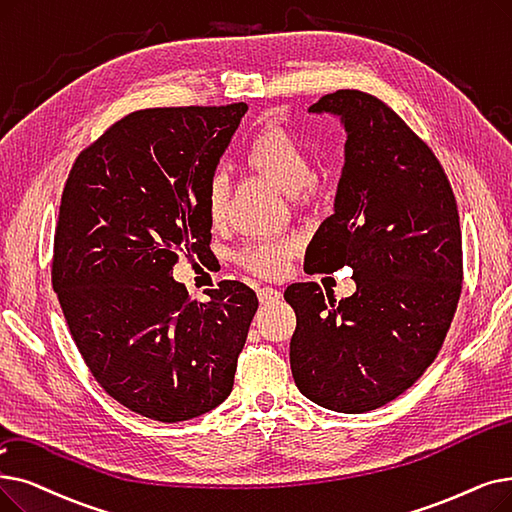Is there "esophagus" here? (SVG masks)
Returning <instances> with one entry per match:
<instances>
[{"label":"esophagus","mask_w":512,"mask_h":512,"mask_svg":"<svg viewBox=\"0 0 512 512\" xmlns=\"http://www.w3.org/2000/svg\"><path fill=\"white\" fill-rule=\"evenodd\" d=\"M257 295H259V301H261V303H274V301H278V299L282 297V293L276 291V288H272V286L259 288Z\"/></svg>","instance_id":"1"}]
</instances>
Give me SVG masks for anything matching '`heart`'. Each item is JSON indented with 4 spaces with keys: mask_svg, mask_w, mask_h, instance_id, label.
Here are the masks:
<instances>
[{
    "mask_svg": "<svg viewBox=\"0 0 512 512\" xmlns=\"http://www.w3.org/2000/svg\"><path fill=\"white\" fill-rule=\"evenodd\" d=\"M244 163L268 175L288 194H299L314 180V159L293 131L284 127H265L249 142L244 150ZM207 217L213 226H221L228 213V180L224 173H213L207 182L205 192ZM297 251V242L293 238H263L253 244H247L240 253L238 261L244 268L259 276H280L288 259Z\"/></svg>",
    "mask_w": 512,
    "mask_h": 512,
    "instance_id": "1",
    "label": "heart"
}]
</instances>
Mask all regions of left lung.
I'll use <instances>...</instances> for the list:
<instances>
[{"instance_id":"1","label":"left lung","mask_w":512,"mask_h":512,"mask_svg":"<svg viewBox=\"0 0 512 512\" xmlns=\"http://www.w3.org/2000/svg\"><path fill=\"white\" fill-rule=\"evenodd\" d=\"M307 110L339 117L347 142L335 209L305 265H347L355 293L337 303L316 282L286 288L291 370L314 404L360 414L412 387L446 339L462 288L460 219L435 154L385 102L339 90Z\"/></svg>"}]
</instances>
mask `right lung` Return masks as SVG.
<instances>
[{
  "mask_svg": "<svg viewBox=\"0 0 512 512\" xmlns=\"http://www.w3.org/2000/svg\"><path fill=\"white\" fill-rule=\"evenodd\" d=\"M249 106L136 110L85 148L66 180L52 284L100 387L140 416L180 422L232 393L257 311L247 284L209 301L173 280L182 253L209 251L205 192Z\"/></svg>",
  "mask_w": 512,
  "mask_h": 512,
  "instance_id": "1",
  "label": "right lung"
}]
</instances>
